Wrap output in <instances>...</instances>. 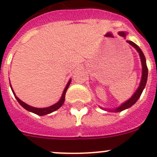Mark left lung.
<instances>
[{"label": "left lung", "mask_w": 157, "mask_h": 157, "mask_svg": "<svg viewBox=\"0 0 157 157\" xmlns=\"http://www.w3.org/2000/svg\"><path fill=\"white\" fill-rule=\"evenodd\" d=\"M119 34L120 36H122L123 37L125 38L126 36H127V32H124V31H121V32H119ZM127 43H129L131 46L134 47L135 48L137 52L139 53V56L140 58H141V66H142V75H141V82H140V84H139V86L138 88L137 89V90L135 91L133 96L131 98H130L129 100H127V101H125L124 103L122 104L120 106L117 107L116 109H103V108H101V109H105V110H108L109 112H122V111L125 110V109H129L130 107L134 105V104L137 102L139 98L141 97V94H142V91L143 90L145 89V85H146V82H147V78H148V67H147V65H146V59H145V56H144V53L142 52L141 48L138 46V45H136L135 43H134L133 41H127Z\"/></svg>", "instance_id": "left-lung-1"}]
</instances>
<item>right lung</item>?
I'll list each match as a JSON object with an SVG mask.
<instances>
[{"label": "right lung", "instance_id": "add662e5", "mask_svg": "<svg viewBox=\"0 0 157 157\" xmlns=\"http://www.w3.org/2000/svg\"><path fill=\"white\" fill-rule=\"evenodd\" d=\"M71 82V79L69 80L68 82H67V84L66 87H65L64 90H63V94H62L61 98H60V99H59V101H58L57 103L54 104V105H51V106H49V107H47V108H42V109H40V108H34V107H32V106H30V105H28L27 104L24 103L23 101H22L21 100L16 97V94H15V92H14L13 89H12L11 84H10V86H11V89H12V93H13L14 96H15V98H16V100H17V101L19 103V105H21L23 108H24L26 110L29 111V112H33V113H34V114L38 115V116H45V115L50 114V113H52V112H55V111H56L57 109H59V108H60V107L63 105V102H64V100H65V94H66L67 90V89H68V86H70Z\"/></svg>", "mask_w": 157, "mask_h": 157}]
</instances>
